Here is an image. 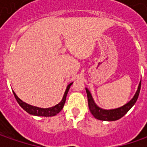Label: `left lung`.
I'll return each instance as SVG.
<instances>
[{"instance_id":"1","label":"left lung","mask_w":147,"mask_h":147,"mask_svg":"<svg viewBox=\"0 0 147 147\" xmlns=\"http://www.w3.org/2000/svg\"><path fill=\"white\" fill-rule=\"evenodd\" d=\"M141 82L139 83L138 88V91H137V92L135 94V96H133V98L128 103L124 105L122 107L118 108V109L109 110H103V109L100 108V107H98L95 104L90 92L88 91V88H86V92H87V95H88V106H89V110L91 111V113L92 114V115L96 119H100V120H103V121H115V120L119 119L120 118H122L128 110L133 107V105L136 103L137 100L138 98L140 90H141Z\"/></svg>"}]
</instances>
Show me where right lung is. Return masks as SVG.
Segmentation results:
<instances>
[{"label": "right lung", "mask_w": 147, "mask_h": 147, "mask_svg": "<svg viewBox=\"0 0 147 147\" xmlns=\"http://www.w3.org/2000/svg\"><path fill=\"white\" fill-rule=\"evenodd\" d=\"M73 84V82L69 84L68 87L66 88V91H65V94H64V96L62 100L59 102V104H57L56 105H55L53 107H51V108H47V109H42V108H39V107H36V106H32L31 105H28L24 102L23 100H21L17 96L16 94L14 93L13 92V93L14 95V97L16 99L17 102L19 103L20 106L25 110L26 112H28V114L32 115H37V116H45V117H49V116H54L55 115H57L60 110L63 109L64 107V105L65 103V100H66V96H67V94L69 90L70 86Z\"/></svg>", "instance_id": "obj_1"}]
</instances>
